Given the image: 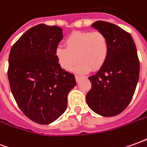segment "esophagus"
Listing matches in <instances>:
<instances>
[{
  "label": "esophagus",
  "instance_id": "esophagus-1",
  "mask_svg": "<svg viewBox=\"0 0 147 147\" xmlns=\"http://www.w3.org/2000/svg\"><path fill=\"white\" fill-rule=\"evenodd\" d=\"M81 78H82V76H78V75H76V80L77 82H79Z\"/></svg>",
  "mask_w": 147,
  "mask_h": 147
}]
</instances>
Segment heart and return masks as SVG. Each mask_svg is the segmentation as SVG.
<instances>
[{
    "label": "heart",
    "mask_w": 147,
    "mask_h": 147,
    "mask_svg": "<svg viewBox=\"0 0 147 147\" xmlns=\"http://www.w3.org/2000/svg\"><path fill=\"white\" fill-rule=\"evenodd\" d=\"M66 48H58L56 56L62 68L71 71L77 64L76 71L87 72L92 69L98 71L104 65L109 52L107 36L101 31H77L67 37Z\"/></svg>",
    "instance_id": "heart-1"
}]
</instances>
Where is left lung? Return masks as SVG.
<instances>
[{
	"instance_id": "left-lung-1",
	"label": "left lung",
	"mask_w": 147,
	"mask_h": 147,
	"mask_svg": "<svg viewBox=\"0 0 147 147\" xmlns=\"http://www.w3.org/2000/svg\"><path fill=\"white\" fill-rule=\"evenodd\" d=\"M92 27L103 32L109 42L106 61L89 77L91 89L86 95L90 109L103 117H114L129 105L139 78L136 46L128 32L117 25L96 21Z\"/></svg>"
}]
</instances>
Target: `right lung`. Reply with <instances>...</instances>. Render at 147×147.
<instances>
[{"label":"right lung","instance_id":"right-lung-1","mask_svg":"<svg viewBox=\"0 0 147 147\" xmlns=\"http://www.w3.org/2000/svg\"><path fill=\"white\" fill-rule=\"evenodd\" d=\"M63 38L57 26L38 24L12 45L8 77L21 111L39 124H49L64 113L67 94L76 85L75 76L61 68L56 56Z\"/></svg>","mask_w":147,"mask_h":147}]
</instances>
